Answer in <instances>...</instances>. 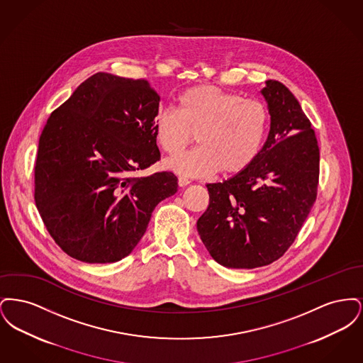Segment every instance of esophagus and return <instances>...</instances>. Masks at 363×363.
Returning a JSON list of instances; mask_svg holds the SVG:
<instances>
[{"instance_id":"34e87169","label":"esophagus","mask_w":363,"mask_h":363,"mask_svg":"<svg viewBox=\"0 0 363 363\" xmlns=\"http://www.w3.org/2000/svg\"><path fill=\"white\" fill-rule=\"evenodd\" d=\"M189 182L190 181L186 177H182V175L178 177V185H179V186H186Z\"/></svg>"}]
</instances>
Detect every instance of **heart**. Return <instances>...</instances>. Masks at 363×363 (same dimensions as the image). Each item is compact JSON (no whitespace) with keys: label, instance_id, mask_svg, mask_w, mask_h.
<instances>
[{"label":"heart","instance_id":"b5f03b06","mask_svg":"<svg viewBox=\"0 0 363 363\" xmlns=\"http://www.w3.org/2000/svg\"><path fill=\"white\" fill-rule=\"evenodd\" d=\"M268 129L265 104L215 86L185 89L177 110L160 108L155 117L156 143L169 156L181 155L196 133L199 147L170 162L188 175L242 173L261 152Z\"/></svg>","mask_w":363,"mask_h":363}]
</instances>
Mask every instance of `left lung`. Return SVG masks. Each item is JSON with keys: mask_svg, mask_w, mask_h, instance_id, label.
I'll return each mask as SVG.
<instances>
[{"mask_svg": "<svg viewBox=\"0 0 363 363\" xmlns=\"http://www.w3.org/2000/svg\"><path fill=\"white\" fill-rule=\"evenodd\" d=\"M265 84L268 138L247 169L208 184L209 204L197 220L209 255L227 268L252 269L280 259L317 199L320 150L311 121L287 86Z\"/></svg>", "mask_w": 363, "mask_h": 363, "instance_id": "8db88e82", "label": "left lung"}]
</instances>
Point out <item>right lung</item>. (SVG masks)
<instances>
[{
  "label": "right lung",
  "mask_w": 363,
  "mask_h": 363,
  "mask_svg": "<svg viewBox=\"0 0 363 363\" xmlns=\"http://www.w3.org/2000/svg\"><path fill=\"white\" fill-rule=\"evenodd\" d=\"M160 96L144 79L98 72L50 114L35 162V204L73 259L104 264L130 255L177 177H138L160 159Z\"/></svg>",
  "instance_id": "obj_1"
}]
</instances>
